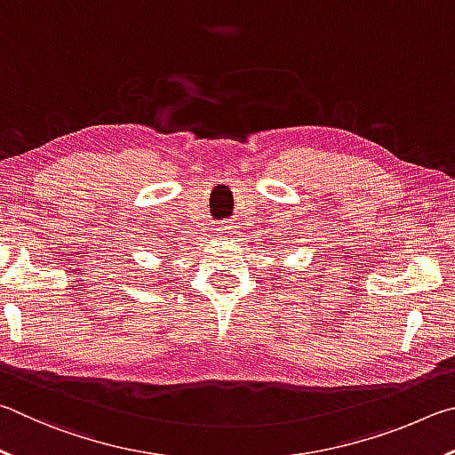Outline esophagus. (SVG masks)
Masks as SVG:
<instances>
[{
    "mask_svg": "<svg viewBox=\"0 0 455 455\" xmlns=\"http://www.w3.org/2000/svg\"><path fill=\"white\" fill-rule=\"evenodd\" d=\"M215 234H218V237H221V240H228V237L232 235V228H229V226L218 228V232H215Z\"/></svg>",
    "mask_w": 455,
    "mask_h": 455,
    "instance_id": "1",
    "label": "esophagus"
}]
</instances>
